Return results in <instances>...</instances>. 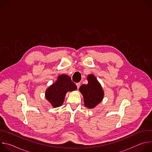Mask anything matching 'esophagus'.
I'll list each match as a JSON object with an SVG mask.
<instances>
[{"label": "esophagus", "mask_w": 152, "mask_h": 152, "mask_svg": "<svg viewBox=\"0 0 152 152\" xmlns=\"http://www.w3.org/2000/svg\"><path fill=\"white\" fill-rule=\"evenodd\" d=\"M76 86H77V89H79V87H80V82L76 83Z\"/></svg>", "instance_id": "1"}]
</instances>
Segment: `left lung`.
Segmentation results:
<instances>
[{
    "instance_id": "1",
    "label": "left lung",
    "mask_w": 152,
    "mask_h": 152,
    "mask_svg": "<svg viewBox=\"0 0 152 152\" xmlns=\"http://www.w3.org/2000/svg\"><path fill=\"white\" fill-rule=\"evenodd\" d=\"M87 80L88 84L82 85L79 91L83 97L85 106L92 109L102 101L104 92L101 85L93 75H88Z\"/></svg>"
}]
</instances>
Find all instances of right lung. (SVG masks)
<instances>
[{
    "instance_id": "add662e5",
    "label": "right lung",
    "mask_w": 152,
    "mask_h": 152,
    "mask_svg": "<svg viewBox=\"0 0 152 152\" xmlns=\"http://www.w3.org/2000/svg\"><path fill=\"white\" fill-rule=\"evenodd\" d=\"M76 89V85L70 76L61 75L58 77L57 80L46 90V99L53 107H58L64 103L65 96L68 91H73Z\"/></svg>"
}]
</instances>
